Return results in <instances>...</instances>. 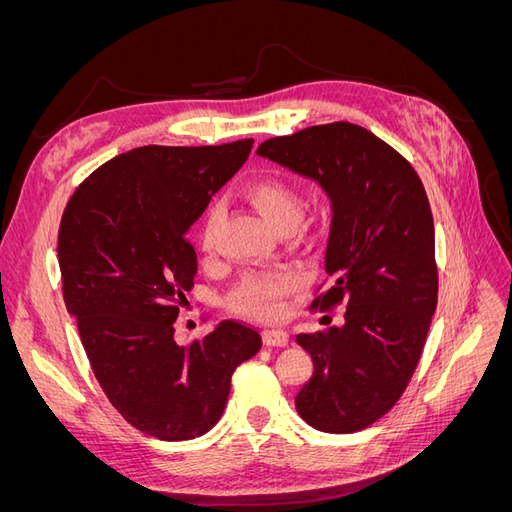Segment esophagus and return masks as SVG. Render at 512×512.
<instances>
[{
	"mask_svg": "<svg viewBox=\"0 0 512 512\" xmlns=\"http://www.w3.org/2000/svg\"><path fill=\"white\" fill-rule=\"evenodd\" d=\"M262 342L267 346H288L290 335L284 329H265L262 331Z\"/></svg>",
	"mask_w": 512,
	"mask_h": 512,
	"instance_id": "34e87169",
	"label": "esophagus"
}]
</instances>
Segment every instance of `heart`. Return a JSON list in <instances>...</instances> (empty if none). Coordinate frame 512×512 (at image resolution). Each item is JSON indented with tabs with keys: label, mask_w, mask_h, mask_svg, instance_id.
I'll list each match as a JSON object with an SVG mask.
<instances>
[{
	"label": "heart",
	"mask_w": 512,
	"mask_h": 512,
	"mask_svg": "<svg viewBox=\"0 0 512 512\" xmlns=\"http://www.w3.org/2000/svg\"><path fill=\"white\" fill-rule=\"evenodd\" d=\"M243 196L247 203L256 207V211L265 218L277 232L294 230L301 222L303 205L299 192L290 183L267 177L256 179L245 185ZM220 224V209L209 207L203 226H200V245L205 252H211L215 228ZM299 277L288 271L269 273V275H252L232 294V307L243 316H252L260 320L277 318L284 312V299L297 288Z\"/></svg>",
	"instance_id": "1"
}]
</instances>
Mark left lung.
<instances>
[{
    "instance_id": "obj_1",
    "label": "left lung",
    "mask_w": 512,
    "mask_h": 512,
    "mask_svg": "<svg viewBox=\"0 0 512 512\" xmlns=\"http://www.w3.org/2000/svg\"><path fill=\"white\" fill-rule=\"evenodd\" d=\"M258 156L312 179L331 203L314 307L346 303L342 327L299 333L314 374L294 397L307 425L352 433L376 423L406 391L438 303L436 235L414 168L376 134L348 121L277 136Z\"/></svg>"
}]
</instances>
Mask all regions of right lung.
Listing matches in <instances>:
<instances>
[{"label": "right lung", "mask_w": 512, "mask_h": 512, "mask_svg": "<svg viewBox=\"0 0 512 512\" xmlns=\"http://www.w3.org/2000/svg\"><path fill=\"white\" fill-rule=\"evenodd\" d=\"M252 147L245 138L121 153L76 188L61 218L68 314L108 401L147 436L207 433L226 408L232 371L262 346L256 329L235 320L188 348L173 327L196 275L185 235Z\"/></svg>", "instance_id": "obj_1"}]
</instances>
